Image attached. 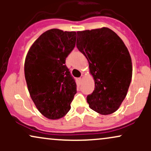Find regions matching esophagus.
Here are the masks:
<instances>
[{"label":"esophagus","instance_id":"esophagus-1","mask_svg":"<svg viewBox=\"0 0 151 151\" xmlns=\"http://www.w3.org/2000/svg\"><path fill=\"white\" fill-rule=\"evenodd\" d=\"M83 79H84V76L81 75V77L79 78V81H80V82H81V81H83Z\"/></svg>","mask_w":151,"mask_h":151}]
</instances>
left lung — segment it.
<instances>
[{
    "instance_id": "left-lung-1",
    "label": "left lung",
    "mask_w": 151,
    "mask_h": 151,
    "mask_svg": "<svg viewBox=\"0 0 151 151\" xmlns=\"http://www.w3.org/2000/svg\"><path fill=\"white\" fill-rule=\"evenodd\" d=\"M77 47L89 62L94 90L88 95L89 106L101 115L119 109L132 78L129 50L119 36L108 27L78 31Z\"/></svg>"
}]
</instances>
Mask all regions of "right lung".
I'll return each instance as SVG.
<instances>
[{
  "instance_id": "1",
  "label": "right lung",
  "mask_w": 151,
  "mask_h": 151,
  "mask_svg": "<svg viewBox=\"0 0 151 151\" xmlns=\"http://www.w3.org/2000/svg\"><path fill=\"white\" fill-rule=\"evenodd\" d=\"M76 32L51 29L33 42L25 58L24 71L27 89L37 110L52 120L70 110L77 84L65 65L75 46Z\"/></svg>"
}]
</instances>
